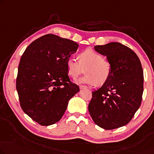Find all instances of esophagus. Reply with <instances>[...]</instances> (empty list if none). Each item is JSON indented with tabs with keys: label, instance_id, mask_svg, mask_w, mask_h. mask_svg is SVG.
I'll use <instances>...</instances> for the list:
<instances>
[{
	"label": "esophagus",
	"instance_id": "1",
	"mask_svg": "<svg viewBox=\"0 0 154 154\" xmlns=\"http://www.w3.org/2000/svg\"><path fill=\"white\" fill-rule=\"evenodd\" d=\"M79 88H87V86H85V85H79Z\"/></svg>",
	"mask_w": 154,
	"mask_h": 154
}]
</instances>
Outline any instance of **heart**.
<instances>
[{"mask_svg": "<svg viewBox=\"0 0 154 154\" xmlns=\"http://www.w3.org/2000/svg\"><path fill=\"white\" fill-rule=\"evenodd\" d=\"M78 59L79 61L69 57L66 61L68 74L71 77L76 78L86 69V75L77 80L78 83L102 86L109 81L112 73L111 63L99 52L86 49L79 54Z\"/></svg>", "mask_w": 154, "mask_h": 154, "instance_id": "1", "label": "heart"}]
</instances>
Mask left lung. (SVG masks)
<instances>
[{"label": "left lung", "instance_id": "obj_1", "mask_svg": "<svg viewBox=\"0 0 154 154\" xmlns=\"http://www.w3.org/2000/svg\"><path fill=\"white\" fill-rule=\"evenodd\" d=\"M95 50L106 56L112 73L106 83L92 92L88 111L96 125L106 130L129 122L140 106L144 76L137 55L126 45L111 42L96 45Z\"/></svg>", "mask_w": 154, "mask_h": 154}]
</instances>
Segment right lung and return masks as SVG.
I'll return each instance as SVG.
<instances>
[{"instance_id":"right-lung-1","label":"right lung","mask_w":154,"mask_h":154,"mask_svg":"<svg viewBox=\"0 0 154 154\" xmlns=\"http://www.w3.org/2000/svg\"><path fill=\"white\" fill-rule=\"evenodd\" d=\"M78 46L72 40L48 34L31 43L22 54L16 82L20 105L41 125L60 120L69 100L79 91L66 68Z\"/></svg>"}]
</instances>
